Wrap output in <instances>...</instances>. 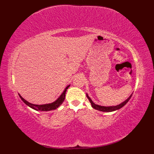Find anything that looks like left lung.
Instances as JSON below:
<instances>
[{"instance_id": "1", "label": "left lung", "mask_w": 154, "mask_h": 154, "mask_svg": "<svg viewBox=\"0 0 154 154\" xmlns=\"http://www.w3.org/2000/svg\"><path fill=\"white\" fill-rule=\"evenodd\" d=\"M132 94L128 98V99L125 101H124L123 103L119 104V105L111 106H104L98 105V104H94L93 102V100H91V98L89 97V95H88V94H87V97L88 98V99H89V100L90 101V103L91 104V106H92V107L93 108V109H96V110H100V111H102V112H112V111H114V110H119V109H121V108L123 107L128 102L129 100L130 99V98L132 97Z\"/></svg>"}]
</instances>
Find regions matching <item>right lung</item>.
Returning a JSON list of instances; mask_svg holds the SVG:
<instances>
[{
	"mask_svg": "<svg viewBox=\"0 0 154 154\" xmlns=\"http://www.w3.org/2000/svg\"><path fill=\"white\" fill-rule=\"evenodd\" d=\"M70 86L68 85L66 88H65V90L63 91V92L62 93V94L60 96V97L58 98V99L54 101V102L50 103V104H40V105H39V104H32L28 102L27 100H26L24 98H22L21 97V95L20 94H19V97H20V99L22 100L23 102H24L26 105H28V106H30L32 109H33L35 110H41V111H50V110H55L57 109V108L60 106L61 104L63 103V102L65 100V93H66L67 89L69 88V87Z\"/></svg>",
	"mask_w": 154,
	"mask_h": 154,
	"instance_id": "right-lung-1",
	"label": "right lung"
}]
</instances>
